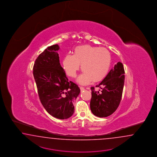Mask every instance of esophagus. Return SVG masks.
<instances>
[{
  "instance_id": "esophagus-1",
  "label": "esophagus",
  "mask_w": 157,
  "mask_h": 157,
  "mask_svg": "<svg viewBox=\"0 0 157 157\" xmlns=\"http://www.w3.org/2000/svg\"><path fill=\"white\" fill-rule=\"evenodd\" d=\"M80 89H81V91H82L85 90V88L83 87H80Z\"/></svg>"
}]
</instances>
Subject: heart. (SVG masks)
I'll return each instance as SVG.
<instances>
[{"label": "heart", "instance_id": "obj_1", "mask_svg": "<svg viewBox=\"0 0 157 157\" xmlns=\"http://www.w3.org/2000/svg\"><path fill=\"white\" fill-rule=\"evenodd\" d=\"M111 55L105 48L83 45L76 47L73 55L67 54L64 58L63 66L67 75L76 77L81 64L83 73L78 82L81 85L103 80L107 75L110 67Z\"/></svg>", "mask_w": 157, "mask_h": 157}]
</instances>
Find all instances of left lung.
Instances as JSON below:
<instances>
[{
	"label": "left lung",
	"mask_w": 157,
	"mask_h": 157,
	"mask_svg": "<svg viewBox=\"0 0 157 157\" xmlns=\"http://www.w3.org/2000/svg\"><path fill=\"white\" fill-rule=\"evenodd\" d=\"M124 70L123 64L119 62L108 73L105 79L96 87L97 91L91 87L90 109L95 116L103 118L114 113L118 107L123 93Z\"/></svg>",
	"instance_id": "1"
}]
</instances>
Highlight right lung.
Listing matches in <instances>:
<instances>
[{
	"mask_svg": "<svg viewBox=\"0 0 157 157\" xmlns=\"http://www.w3.org/2000/svg\"><path fill=\"white\" fill-rule=\"evenodd\" d=\"M59 47H48L35 60L33 75L43 106L52 117L67 119L74 112L73 102L80 93L75 83L68 81L59 62Z\"/></svg>",
	"mask_w": 157,
	"mask_h": 157,
	"instance_id": "add662e5",
	"label": "right lung"
}]
</instances>
